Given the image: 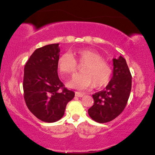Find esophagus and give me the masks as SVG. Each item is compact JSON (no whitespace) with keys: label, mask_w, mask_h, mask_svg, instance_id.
I'll list each match as a JSON object with an SVG mask.
<instances>
[{"label":"esophagus","mask_w":155,"mask_h":155,"mask_svg":"<svg viewBox=\"0 0 155 155\" xmlns=\"http://www.w3.org/2000/svg\"><path fill=\"white\" fill-rule=\"evenodd\" d=\"M75 96L78 97H82L84 96V94L83 93H80V92H75Z\"/></svg>","instance_id":"1"}]
</instances>
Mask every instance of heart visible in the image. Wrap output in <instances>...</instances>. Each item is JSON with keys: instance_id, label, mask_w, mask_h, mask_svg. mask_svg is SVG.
<instances>
[{"instance_id": "obj_1", "label": "heart", "mask_w": 155, "mask_h": 155, "mask_svg": "<svg viewBox=\"0 0 155 155\" xmlns=\"http://www.w3.org/2000/svg\"><path fill=\"white\" fill-rule=\"evenodd\" d=\"M78 61L84 63L81 71L74 76L68 82L71 88L83 90L92 84L96 87L107 84L111 75V68L109 63L103 60L98 53L89 48H82L75 52ZM58 67L61 75H68L75 73L77 63L69 53H65L59 57Z\"/></svg>"}]
</instances>
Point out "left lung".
<instances>
[{
	"instance_id": "8db88e82",
	"label": "left lung",
	"mask_w": 155,
	"mask_h": 155,
	"mask_svg": "<svg viewBox=\"0 0 155 155\" xmlns=\"http://www.w3.org/2000/svg\"><path fill=\"white\" fill-rule=\"evenodd\" d=\"M113 75L105 90L93 94L94 103L88 114L96 122L107 123L116 118L126 107L132 85V76L126 61L120 56L113 58Z\"/></svg>"
}]
</instances>
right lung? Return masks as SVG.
I'll list each match as a JSON object with an SVG mask.
<instances>
[{
  "mask_svg": "<svg viewBox=\"0 0 155 155\" xmlns=\"http://www.w3.org/2000/svg\"><path fill=\"white\" fill-rule=\"evenodd\" d=\"M60 51L59 44L37 48L29 57L24 69L25 102L36 117L46 123L60 120L64 115L67 104L75 97L74 92L63 87L64 84L58 78Z\"/></svg>",
  "mask_w": 155,
  "mask_h": 155,
  "instance_id": "obj_1",
  "label": "right lung"
}]
</instances>
